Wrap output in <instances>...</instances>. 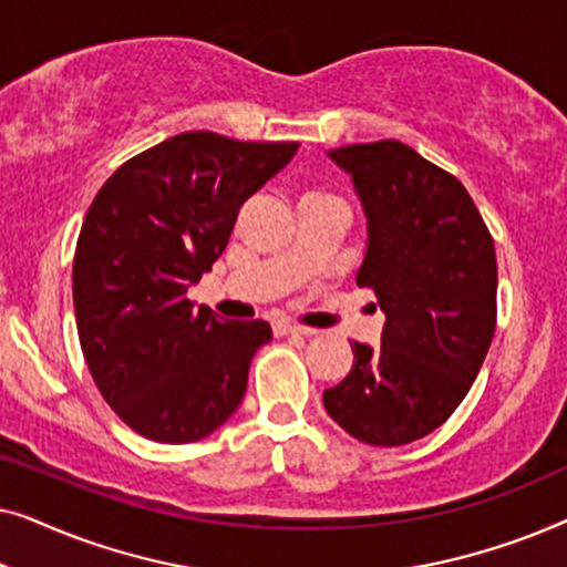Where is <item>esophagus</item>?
<instances>
[{"label":"esophagus","mask_w":567,"mask_h":567,"mask_svg":"<svg viewBox=\"0 0 567 567\" xmlns=\"http://www.w3.org/2000/svg\"><path fill=\"white\" fill-rule=\"evenodd\" d=\"M317 330L305 328V324H293V322H278L276 324V336H315Z\"/></svg>","instance_id":"1"}]
</instances>
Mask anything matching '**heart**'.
Here are the masks:
<instances>
[{"label":"heart","mask_w":567,"mask_h":567,"mask_svg":"<svg viewBox=\"0 0 567 567\" xmlns=\"http://www.w3.org/2000/svg\"><path fill=\"white\" fill-rule=\"evenodd\" d=\"M309 196H322V193H307V196H305V198H309Z\"/></svg>","instance_id":"1"}]
</instances>
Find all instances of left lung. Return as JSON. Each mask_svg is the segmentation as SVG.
<instances>
[{"instance_id":"obj_1","label":"left lung","mask_w":567,"mask_h":567,"mask_svg":"<svg viewBox=\"0 0 567 567\" xmlns=\"http://www.w3.org/2000/svg\"><path fill=\"white\" fill-rule=\"evenodd\" d=\"M369 219L355 284L377 293L382 346L353 343V367L324 390L340 429L371 446L436 431L467 398L495 332V245L467 188L408 144L384 138L330 152Z\"/></svg>"}]
</instances>
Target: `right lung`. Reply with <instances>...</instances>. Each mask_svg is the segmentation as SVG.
Here are the masks:
<instances>
[{
    "label": "right lung",
    "mask_w": 567,
    "mask_h": 567,
    "mask_svg": "<svg viewBox=\"0 0 567 567\" xmlns=\"http://www.w3.org/2000/svg\"><path fill=\"white\" fill-rule=\"evenodd\" d=\"M297 146L185 131L123 162L92 200L74 250L76 332L100 394L138 436L190 444L243 402L270 324L221 320L185 293Z\"/></svg>",
    "instance_id": "1"
}]
</instances>
